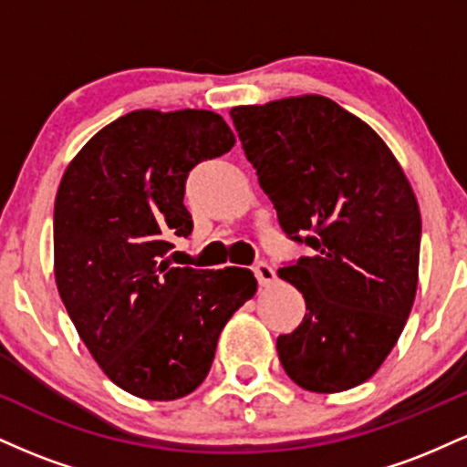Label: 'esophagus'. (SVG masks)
Returning a JSON list of instances; mask_svg holds the SVG:
<instances>
[{
  "mask_svg": "<svg viewBox=\"0 0 467 467\" xmlns=\"http://www.w3.org/2000/svg\"><path fill=\"white\" fill-rule=\"evenodd\" d=\"M252 270H254V276H256V281H259V285L267 287V285H272V283L276 281L275 267L267 265L265 261H259V264L252 267Z\"/></svg>",
  "mask_w": 467,
  "mask_h": 467,
  "instance_id": "esophagus-1",
  "label": "esophagus"
}]
</instances>
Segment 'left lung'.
Masks as SVG:
<instances>
[{"instance_id": "1", "label": "left lung", "mask_w": 467, "mask_h": 467, "mask_svg": "<svg viewBox=\"0 0 467 467\" xmlns=\"http://www.w3.org/2000/svg\"><path fill=\"white\" fill-rule=\"evenodd\" d=\"M230 118L278 226L312 248L278 270L307 309L276 337L278 360L314 393L358 387L387 360L415 301V192L382 138L325 96L233 107Z\"/></svg>"}]
</instances>
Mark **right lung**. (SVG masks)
<instances>
[{"label": "right lung", "instance_id": "right-lung-1", "mask_svg": "<svg viewBox=\"0 0 467 467\" xmlns=\"http://www.w3.org/2000/svg\"><path fill=\"white\" fill-rule=\"evenodd\" d=\"M234 136L203 109H138L107 125L69 162L55 202L61 301L107 378L142 400L171 401L203 382L228 318L254 296L245 267H169L189 237V173Z\"/></svg>", "mask_w": 467, "mask_h": 467}]
</instances>
